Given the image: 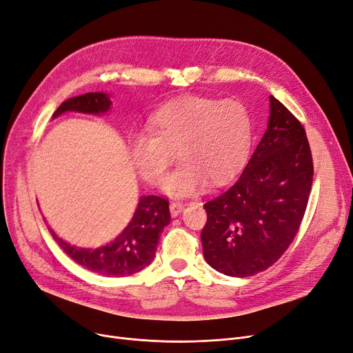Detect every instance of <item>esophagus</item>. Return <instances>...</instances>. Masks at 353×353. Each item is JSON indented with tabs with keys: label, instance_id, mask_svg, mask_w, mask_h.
I'll list each match as a JSON object with an SVG mask.
<instances>
[{
	"label": "esophagus",
	"instance_id": "1",
	"mask_svg": "<svg viewBox=\"0 0 353 353\" xmlns=\"http://www.w3.org/2000/svg\"><path fill=\"white\" fill-rule=\"evenodd\" d=\"M185 209V205H183L181 202H172L170 203V212H172V214L173 216H177V214Z\"/></svg>",
	"mask_w": 353,
	"mask_h": 353
}]
</instances>
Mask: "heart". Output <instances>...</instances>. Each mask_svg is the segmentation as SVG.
I'll return each instance as SVG.
<instances>
[{
  "label": "heart",
  "mask_w": 353,
  "mask_h": 353,
  "mask_svg": "<svg viewBox=\"0 0 353 353\" xmlns=\"http://www.w3.org/2000/svg\"><path fill=\"white\" fill-rule=\"evenodd\" d=\"M252 115L239 99L188 97L167 102L147 121V131L130 135L131 163L145 181L157 185L174 159L180 165L163 181L172 196H192L206 180L231 179L252 144Z\"/></svg>",
  "instance_id": "obj_1"
}]
</instances>
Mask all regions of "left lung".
Listing matches in <instances>:
<instances>
[{
	"mask_svg": "<svg viewBox=\"0 0 353 353\" xmlns=\"http://www.w3.org/2000/svg\"><path fill=\"white\" fill-rule=\"evenodd\" d=\"M268 128L234 185L203 205L206 263L231 277H251L277 263L297 235L313 183L301 122L270 97Z\"/></svg>",
	"mask_w": 353,
	"mask_h": 353,
	"instance_id": "obj_1",
	"label": "left lung"
}]
</instances>
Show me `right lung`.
<instances>
[{"label": "right lung", "instance_id": "1", "mask_svg": "<svg viewBox=\"0 0 353 353\" xmlns=\"http://www.w3.org/2000/svg\"><path fill=\"white\" fill-rule=\"evenodd\" d=\"M111 99L102 92L73 97L54 111L59 117L66 111L102 114L110 110ZM170 222L168 199L161 196H143L128 226L114 242L97 250L76 248L60 239L53 231L52 236L74 263L105 277H127L145 268L154 258L157 243L164 226Z\"/></svg>", "mask_w": 353, "mask_h": 353}]
</instances>
